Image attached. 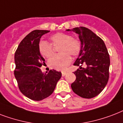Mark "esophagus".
<instances>
[{
  "label": "esophagus",
  "instance_id": "obj_1",
  "mask_svg": "<svg viewBox=\"0 0 123 123\" xmlns=\"http://www.w3.org/2000/svg\"><path fill=\"white\" fill-rule=\"evenodd\" d=\"M62 76H65L67 74V72L66 71H62Z\"/></svg>",
  "mask_w": 123,
  "mask_h": 123
}]
</instances>
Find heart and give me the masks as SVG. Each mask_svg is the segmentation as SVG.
<instances>
[{
	"instance_id": "b5f03b06",
	"label": "heart",
	"mask_w": 123,
	"mask_h": 123,
	"mask_svg": "<svg viewBox=\"0 0 123 123\" xmlns=\"http://www.w3.org/2000/svg\"><path fill=\"white\" fill-rule=\"evenodd\" d=\"M50 43L41 40L38 43V51L40 55L45 58H51L54 54L53 46L59 45L60 53L55 55L49 60V65L57 70H63L70 64L72 56H77L81 50L80 42L72 36L64 33H57L49 37Z\"/></svg>"
}]
</instances>
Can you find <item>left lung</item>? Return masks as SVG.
Instances as JSON below:
<instances>
[{"instance_id": "left-lung-1", "label": "left lung", "mask_w": 123, "mask_h": 123, "mask_svg": "<svg viewBox=\"0 0 123 123\" xmlns=\"http://www.w3.org/2000/svg\"><path fill=\"white\" fill-rule=\"evenodd\" d=\"M71 30L78 35L81 45L80 53L74 63L80 68L74 72L76 79L71 88L79 96L90 99L100 94L108 83L109 54L103 40L91 30L85 27ZM83 64L86 65L85 68L81 67Z\"/></svg>"}]
</instances>
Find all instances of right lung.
Wrapping results in <instances>:
<instances>
[{
    "mask_svg": "<svg viewBox=\"0 0 123 123\" xmlns=\"http://www.w3.org/2000/svg\"><path fill=\"white\" fill-rule=\"evenodd\" d=\"M47 30H34L20 43L15 54V74L18 88L24 96L34 101H41L53 94L62 72L40 70L45 59L38 51L41 37Z\"/></svg>",
    "mask_w": 123,
    "mask_h": 123,
    "instance_id": "1",
    "label": "right lung"
}]
</instances>
